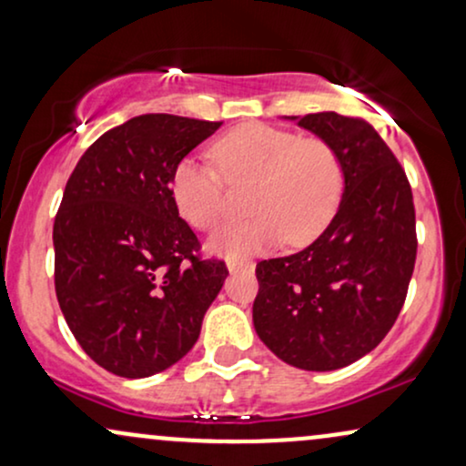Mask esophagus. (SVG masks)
I'll list each match as a JSON object with an SVG mask.
<instances>
[{
  "label": "esophagus",
  "instance_id": "1",
  "mask_svg": "<svg viewBox=\"0 0 466 466\" xmlns=\"http://www.w3.org/2000/svg\"><path fill=\"white\" fill-rule=\"evenodd\" d=\"M228 268L229 273H238V271H248V268H251V265H248V262H238V260H228Z\"/></svg>",
  "mask_w": 466,
  "mask_h": 466
}]
</instances>
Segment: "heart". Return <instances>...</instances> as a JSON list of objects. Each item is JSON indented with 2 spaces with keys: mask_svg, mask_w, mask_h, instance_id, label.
<instances>
[{
  "mask_svg": "<svg viewBox=\"0 0 466 466\" xmlns=\"http://www.w3.org/2000/svg\"><path fill=\"white\" fill-rule=\"evenodd\" d=\"M214 165L177 160L169 193L179 217L198 229H210L226 210V182L248 184L249 217L226 223L208 238L210 254L245 260L276 248L284 238L306 245L328 228L345 188L340 156L319 137L245 123L217 138Z\"/></svg>",
  "mask_w": 466,
  "mask_h": 466,
  "instance_id": "b5f03b06",
  "label": "heart"
}]
</instances>
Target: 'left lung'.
Masks as SVG:
<instances>
[{"instance_id":"left-lung-1","label":"left lung","mask_w":466,"mask_h":466,"mask_svg":"<svg viewBox=\"0 0 466 466\" xmlns=\"http://www.w3.org/2000/svg\"><path fill=\"white\" fill-rule=\"evenodd\" d=\"M340 156L345 188L306 249L256 265V334L279 360L334 371L375 350L406 301L417 258L412 190L373 126L339 112L289 116Z\"/></svg>"}]
</instances>
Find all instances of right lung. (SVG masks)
I'll return each mask as SVG.
<instances>
[{"mask_svg":"<svg viewBox=\"0 0 466 466\" xmlns=\"http://www.w3.org/2000/svg\"><path fill=\"white\" fill-rule=\"evenodd\" d=\"M221 121L141 115L84 151L54 221V282L65 321L106 371L149 378L198 343L228 278L169 193L177 160Z\"/></svg>","mask_w":466,"mask_h":466,"instance_id":"right-lung-1","label":"right lung"}]
</instances>
